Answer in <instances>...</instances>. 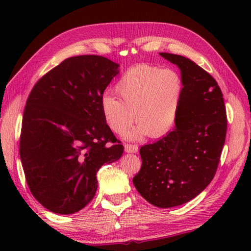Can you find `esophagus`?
<instances>
[{
    "mask_svg": "<svg viewBox=\"0 0 251 251\" xmlns=\"http://www.w3.org/2000/svg\"><path fill=\"white\" fill-rule=\"evenodd\" d=\"M125 151L126 152H137L138 151V146L133 145V144H126Z\"/></svg>",
    "mask_w": 251,
    "mask_h": 251,
    "instance_id": "1",
    "label": "esophagus"
}]
</instances>
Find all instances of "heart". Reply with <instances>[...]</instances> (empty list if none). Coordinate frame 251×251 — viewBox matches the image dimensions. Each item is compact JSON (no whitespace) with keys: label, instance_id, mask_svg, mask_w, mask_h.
<instances>
[{"label":"heart","instance_id":"heart-1","mask_svg":"<svg viewBox=\"0 0 251 251\" xmlns=\"http://www.w3.org/2000/svg\"><path fill=\"white\" fill-rule=\"evenodd\" d=\"M115 91L121 100L104 94L100 107L106 124L116 134L125 133L134 120L138 124L130 138H160L174 129L184 96V82L176 70L134 65L122 74Z\"/></svg>","mask_w":251,"mask_h":251}]
</instances>
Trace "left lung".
Wrapping results in <instances>:
<instances>
[{"label":"left lung","instance_id":"left-lung-1","mask_svg":"<svg viewBox=\"0 0 251 251\" xmlns=\"http://www.w3.org/2000/svg\"><path fill=\"white\" fill-rule=\"evenodd\" d=\"M181 71L184 96L175 129L139 150L137 192L159 208L192 201L217 172L227 133L223 93L212 76L181 55L160 53Z\"/></svg>","mask_w":251,"mask_h":251}]
</instances>
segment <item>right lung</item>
<instances>
[{"mask_svg": "<svg viewBox=\"0 0 251 251\" xmlns=\"http://www.w3.org/2000/svg\"><path fill=\"white\" fill-rule=\"evenodd\" d=\"M118 64L99 55L66 58L27 97L20 156L34 198L55 214L78 211L95 196L96 174L124 146L106 124L100 100Z\"/></svg>", "mask_w": 251, "mask_h": 251, "instance_id": "right-lung-1", "label": "right lung"}]
</instances>
